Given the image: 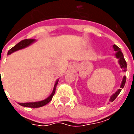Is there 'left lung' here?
Wrapping results in <instances>:
<instances>
[{"instance_id": "8db88e82", "label": "left lung", "mask_w": 134, "mask_h": 134, "mask_svg": "<svg viewBox=\"0 0 134 134\" xmlns=\"http://www.w3.org/2000/svg\"><path fill=\"white\" fill-rule=\"evenodd\" d=\"M113 48H114L115 51H116L115 56H116L117 58L119 60H118L119 64H120V66L121 68L122 69V71H125H125H127V62L125 61V58H124V55H123L122 53V51H121V49L119 48L118 46H116L115 44L113 45ZM125 83H126V76H124V77H123V79H122V83H121L120 89L118 90L115 92V93L113 94V95L110 97V99H109V101H110V102H113V101H114V100L116 99V97H118V94L121 92L122 89L124 88V86H125Z\"/></svg>"}]
</instances>
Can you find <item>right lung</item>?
I'll return each instance as SVG.
<instances>
[{
	"label": "right lung",
	"instance_id": "1",
	"mask_svg": "<svg viewBox=\"0 0 134 134\" xmlns=\"http://www.w3.org/2000/svg\"><path fill=\"white\" fill-rule=\"evenodd\" d=\"M35 42V40L33 39H29V40H24L21 41L19 43H18L17 44H16L15 46L10 48L7 53V55H10L14 51H16L18 50L22 49L28 46L31 44ZM58 83V80H57L55 83L54 88H53V90L52 93L51 94V95L47 97L46 99L40 101V102H27V103H18V104L24 107H30V108H39V107H42V106H45L46 104H47L48 102H50L51 100L52 99L53 96L54 95L55 92V89H56V86Z\"/></svg>",
	"mask_w": 134,
	"mask_h": 134
}]
</instances>
